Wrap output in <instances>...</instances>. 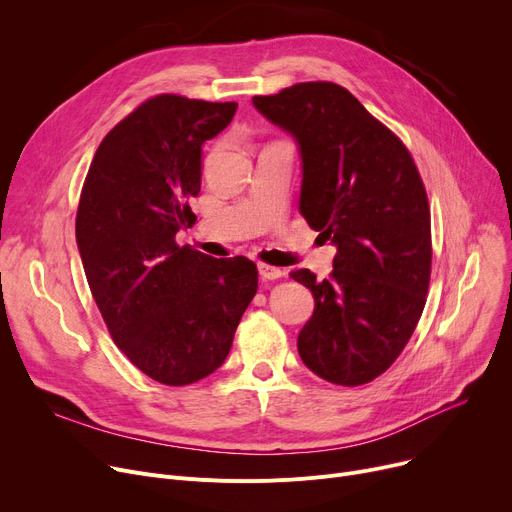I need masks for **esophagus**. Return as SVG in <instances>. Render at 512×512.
Listing matches in <instances>:
<instances>
[{
	"mask_svg": "<svg viewBox=\"0 0 512 512\" xmlns=\"http://www.w3.org/2000/svg\"><path fill=\"white\" fill-rule=\"evenodd\" d=\"M259 269V276L263 280H280L284 276V271L280 267H274V265H267V263H259L257 265Z\"/></svg>",
	"mask_w": 512,
	"mask_h": 512,
	"instance_id": "obj_1",
	"label": "esophagus"
}]
</instances>
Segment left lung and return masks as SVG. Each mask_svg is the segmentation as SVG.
Returning <instances> with one entry per match:
<instances>
[{"mask_svg": "<svg viewBox=\"0 0 512 512\" xmlns=\"http://www.w3.org/2000/svg\"><path fill=\"white\" fill-rule=\"evenodd\" d=\"M253 107L292 135L298 210L337 249L329 280L292 278L315 296L298 354L317 377L356 387L383 374L420 321L430 282V208L397 135L342 86L294 84Z\"/></svg>", "mask_w": 512, "mask_h": 512, "instance_id": "left-lung-1", "label": "left lung"}]
</instances>
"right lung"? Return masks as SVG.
Returning a JSON list of instances; mask_svg holds the SVG:
<instances>
[{
    "mask_svg": "<svg viewBox=\"0 0 512 512\" xmlns=\"http://www.w3.org/2000/svg\"><path fill=\"white\" fill-rule=\"evenodd\" d=\"M234 113L236 102L154 96L100 142L82 189L76 241L90 292L119 350L164 385L220 368L257 292L247 257L175 241L195 222L201 146Z\"/></svg>",
    "mask_w": 512,
    "mask_h": 512,
    "instance_id": "1",
    "label": "right lung"
}]
</instances>
